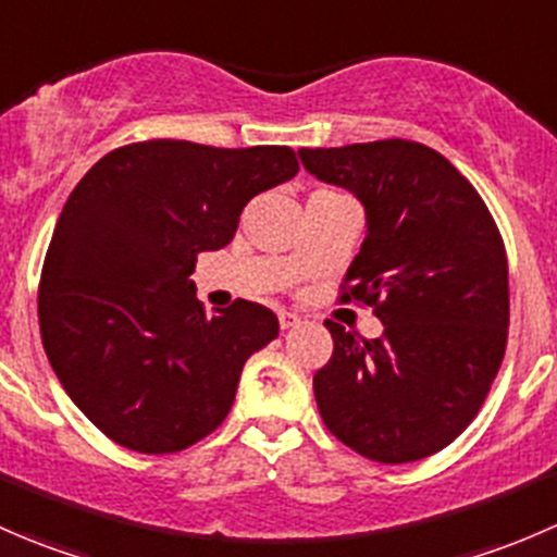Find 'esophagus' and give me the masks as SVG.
Segmentation results:
<instances>
[{"label":"esophagus","mask_w":557,"mask_h":557,"mask_svg":"<svg viewBox=\"0 0 557 557\" xmlns=\"http://www.w3.org/2000/svg\"><path fill=\"white\" fill-rule=\"evenodd\" d=\"M277 320H280V329H294V325L299 323L301 318H299V314H296V312H285V310H283V312L277 314Z\"/></svg>","instance_id":"obj_1"}]
</instances>
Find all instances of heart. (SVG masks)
<instances>
[{"instance_id": "heart-1", "label": "heart", "mask_w": 557, "mask_h": 557, "mask_svg": "<svg viewBox=\"0 0 557 557\" xmlns=\"http://www.w3.org/2000/svg\"><path fill=\"white\" fill-rule=\"evenodd\" d=\"M320 194H334V190H320Z\"/></svg>"}]
</instances>
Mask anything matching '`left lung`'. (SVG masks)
<instances>
[{"label": "left lung", "mask_w": 557, "mask_h": 557, "mask_svg": "<svg viewBox=\"0 0 557 557\" xmlns=\"http://www.w3.org/2000/svg\"><path fill=\"white\" fill-rule=\"evenodd\" d=\"M305 170L352 190L369 234L339 301L372 307L367 339L325 320L334 339L314 374L325 429L377 463L445 450L476 418L509 336V267L491 210L450 161L412 139L301 148Z\"/></svg>", "instance_id": "obj_1"}]
</instances>
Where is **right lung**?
Wrapping results in <instances>:
<instances>
[{
  "label": "right lung",
  "instance_id": "obj_1",
  "mask_svg": "<svg viewBox=\"0 0 557 557\" xmlns=\"http://www.w3.org/2000/svg\"><path fill=\"white\" fill-rule=\"evenodd\" d=\"M299 172L285 145L145 139L110 150L66 199L39 274L55 377L115 445L180 453L226 420L243 367L277 336L272 310L205 312L190 272L237 234L243 207Z\"/></svg>",
  "mask_w": 557,
  "mask_h": 557
}]
</instances>
